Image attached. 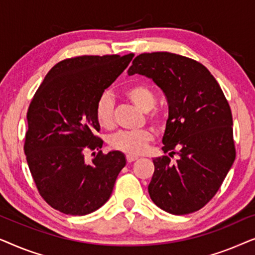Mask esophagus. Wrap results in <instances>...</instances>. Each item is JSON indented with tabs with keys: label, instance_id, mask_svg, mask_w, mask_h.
Listing matches in <instances>:
<instances>
[{
	"label": "esophagus",
	"instance_id": "1",
	"mask_svg": "<svg viewBox=\"0 0 255 255\" xmlns=\"http://www.w3.org/2000/svg\"><path fill=\"white\" fill-rule=\"evenodd\" d=\"M135 160H138V156H135V155H130V154H128L127 155V161L128 162H133V161H135Z\"/></svg>",
	"mask_w": 255,
	"mask_h": 255
}]
</instances>
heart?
Wrapping results in <instances>:
<instances>
[{
	"instance_id": "1",
	"label": "heart",
	"mask_w": 255,
	"mask_h": 255,
	"mask_svg": "<svg viewBox=\"0 0 255 255\" xmlns=\"http://www.w3.org/2000/svg\"><path fill=\"white\" fill-rule=\"evenodd\" d=\"M125 96L139 109L146 111V117L155 127H162L165 118L161 111L155 109L156 97L154 90L147 83L137 82L125 89ZM114 99L109 92H104L96 104V120L103 128L114 125ZM154 139L151 128H141L137 131H118L108 137L109 145L116 151L130 155H140L147 151L148 145Z\"/></svg>"
}]
</instances>
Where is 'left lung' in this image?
Wrapping results in <instances>:
<instances>
[{
  "label": "left lung",
  "mask_w": 255,
  "mask_h": 255,
  "mask_svg": "<svg viewBox=\"0 0 255 255\" xmlns=\"http://www.w3.org/2000/svg\"><path fill=\"white\" fill-rule=\"evenodd\" d=\"M152 79L168 102L162 142L168 155L153 160L152 201L173 215L200 210L215 196L236 159L231 108L214 75L194 59L142 53L128 74ZM179 155L175 162L173 155Z\"/></svg>",
  "instance_id": "8db88e82"
}]
</instances>
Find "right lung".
<instances>
[{
	"instance_id": "add662e5",
	"label": "right lung",
	"mask_w": 255,
	"mask_h": 255,
	"mask_svg": "<svg viewBox=\"0 0 255 255\" xmlns=\"http://www.w3.org/2000/svg\"><path fill=\"white\" fill-rule=\"evenodd\" d=\"M133 57L65 59L51 68L31 100L24 153L40 196L55 210L83 216L109 200L127 163L124 154L99 151L92 164H86L83 153L102 147L96 134L97 101Z\"/></svg>"
}]
</instances>
